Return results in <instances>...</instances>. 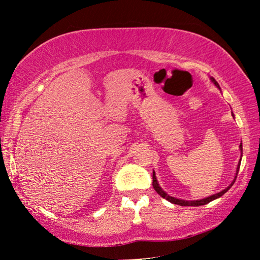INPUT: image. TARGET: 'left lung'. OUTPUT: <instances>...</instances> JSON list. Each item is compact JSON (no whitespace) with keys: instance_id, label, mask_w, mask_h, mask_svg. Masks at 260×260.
Returning a JSON list of instances; mask_svg holds the SVG:
<instances>
[{"instance_id":"8db88e82","label":"left lung","mask_w":260,"mask_h":260,"mask_svg":"<svg viewBox=\"0 0 260 260\" xmlns=\"http://www.w3.org/2000/svg\"><path fill=\"white\" fill-rule=\"evenodd\" d=\"M211 81H212V82L214 83V85L217 86V87L219 88V89H220L218 82L214 80V78H211ZM233 117H234V116H233ZM240 150H241V152H242V143L240 144ZM240 165H241V159H240V161H239V165H237L235 179L233 180V182L230 184V186H228L226 189H223V190H221L220 192L214 193V195L210 196V197H206V199H203V200H199V201H184V200H179V199H175V197L170 196L169 193H166V192H165L164 190H162V189L159 187V183H158V181H157L155 171H153V172H152V187H153V189H155V190H156L158 193H159V195L162 197V199L167 200V201L171 202V203H173V204H178V205H181V206H200V205H205V204L210 203L211 201L217 200V199H219V197H221V196L223 195V193H225V192L228 190V189H230V188L233 186V184H234L235 180H236V175H237V173H239Z\"/></svg>"}]
</instances>
